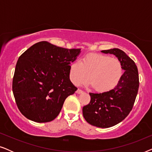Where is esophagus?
Listing matches in <instances>:
<instances>
[{
	"label": "esophagus",
	"instance_id": "obj_1",
	"mask_svg": "<svg viewBox=\"0 0 152 152\" xmlns=\"http://www.w3.org/2000/svg\"><path fill=\"white\" fill-rule=\"evenodd\" d=\"M76 93H77V94H80V93H83V91H82V90H80V89H77V90L76 91Z\"/></svg>",
	"mask_w": 152,
	"mask_h": 152
}]
</instances>
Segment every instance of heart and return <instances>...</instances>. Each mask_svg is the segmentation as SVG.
Returning <instances> with one entry per match:
<instances>
[{
	"mask_svg": "<svg viewBox=\"0 0 152 152\" xmlns=\"http://www.w3.org/2000/svg\"><path fill=\"white\" fill-rule=\"evenodd\" d=\"M123 68L116 58L94 54L84 57L81 62H73L70 66L69 76L75 86L89 81L97 92L107 93L113 90L120 82Z\"/></svg>",
	"mask_w": 152,
	"mask_h": 152,
	"instance_id": "b5f03b06",
	"label": "heart"
}]
</instances>
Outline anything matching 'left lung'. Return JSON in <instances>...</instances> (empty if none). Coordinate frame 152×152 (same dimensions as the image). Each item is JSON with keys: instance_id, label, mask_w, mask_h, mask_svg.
Listing matches in <instances>:
<instances>
[{"instance_id": "1", "label": "left lung", "mask_w": 152, "mask_h": 152, "mask_svg": "<svg viewBox=\"0 0 152 152\" xmlns=\"http://www.w3.org/2000/svg\"><path fill=\"white\" fill-rule=\"evenodd\" d=\"M113 54L121 62L124 73L113 90L107 93H90L91 102L82 109L83 115L91 125L109 128L122 122L132 111L138 94L139 77L135 62L118 48L102 50Z\"/></svg>"}]
</instances>
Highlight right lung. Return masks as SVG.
Returning a JSON list of instances; mask_svg holds the SVG:
<instances>
[{
    "label": "right lung",
    "mask_w": 152,
    "mask_h": 152,
    "mask_svg": "<svg viewBox=\"0 0 152 152\" xmlns=\"http://www.w3.org/2000/svg\"><path fill=\"white\" fill-rule=\"evenodd\" d=\"M80 53L81 49H66L40 41L20 56L12 91L25 117L39 123L57 118L66 97L77 89L70 82L69 70Z\"/></svg>",
    "instance_id": "right-lung-1"
}]
</instances>
